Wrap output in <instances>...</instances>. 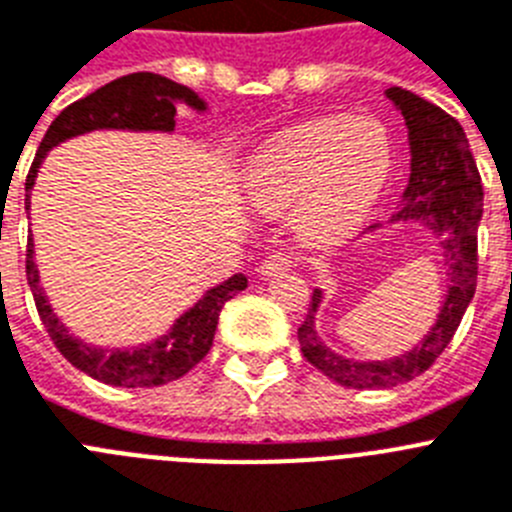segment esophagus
Masks as SVG:
<instances>
[{
    "label": "esophagus",
    "instance_id": "34e87169",
    "mask_svg": "<svg viewBox=\"0 0 512 512\" xmlns=\"http://www.w3.org/2000/svg\"><path fill=\"white\" fill-rule=\"evenodd\" d=\"M299 265V257L291 255V252H275V255L265 257L260 262V275H273L278 270H291Z\"/></svg>",
    "mask_w": 512,
    "mask_h": 512
}]
</instances>
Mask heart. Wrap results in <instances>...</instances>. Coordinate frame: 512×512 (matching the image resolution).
<instances>
[{"label": "heart", "instance_id": "1", "mask_svg": "<svg viewBox=\"0 0 512 512\" xmlns=\"http://www.w3.org/2000/svg\"><path fill=\"white\" fill-rule=\"evenodd\" d=\"M391 167V139L371 118H319L275 141L250 177L257 208H296V229L309 242L348 234L376 201Z\"/></svg>", "mask_w": 512, "mask_h": 512}]
</instances>
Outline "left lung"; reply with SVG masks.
I'll list each match as a JSON object with an SVG mask.
<instances>
[{
  "instance_id": "8db88e82",
  "label": "left lung",
  "mask_w": 512,
  "mask_h": 512,
  "mask_svg": "<svg viewBox=\"0 0 512 512\" xmlns=\"http://www.w3.org/2000/svg\"><path fill=\"white\" fill-rule=\"evenodd\" d=\"M389 100L402 110L410 128L412 172L397 219H422L443 242L451 286L433 330L420 348L391 361L355 363L332 353L314 330V311L322 291H314L304 324L299 327L301 353L306 361L342 386L353 389H389L428 371L459 330L466 306L477 291V226L482 219L484 193L477 162L461 123L415 92L391 87Z\"/></svg>"
}]
</instances>
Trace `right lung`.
<instances>
[{"label": "right lung", "instance_id": "1", "mask_svg": "<svg viewBox=\"0 0 512 512\" xmlns=\"http://www.w3.org/2000/svg\"><path fill=\"white\" fill-rule=\"evenodd\" d=\"M177 100H185L193 108L203 110V102L188 87H182L167 77H159V74H151V71H136V74L105 84L82 100L71 102L69 108L56 115V121L48 126L41 146L35 151L28 180H25V208H30V188L35 182L38 164L53 144H59L69 136H77V133L92 131V128L172 131L177 123ZM25 275H28V286L33 291L38 317H41L53 345L59 348L66 361L92 379L102 381V384L128 386V389L170 384V381L185 376L193 366H198L211 350L224 304L234 299L242 288H247V278L242 273L231 275L229 281L211 288L193 309L185 311L172 327V332L154 340L151 345L136 350H100L74 340L48 306L33 260V237H28V250H25Z\"/></svg>", "mask_w": 512, "mask_h": 512}]
</instances>
